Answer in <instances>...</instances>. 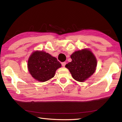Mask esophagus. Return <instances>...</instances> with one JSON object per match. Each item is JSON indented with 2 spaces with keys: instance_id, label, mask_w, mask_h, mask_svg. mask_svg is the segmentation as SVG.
Segmentation results:
<instances>
[{
  "instance_id": "obj_1",
  "label": "esophagus",
  "mask_w": 122,
  "mask_h": 122,
  "mask_svg": "<svg viewBox=\"0 0 122 122\" xmlns=\"http://www.w3.org/2000/svg\"><path fill=\"white\" fill-rule=\"evenodd\" d=\"M62 67H65L66 64V62H62Z\"/></svg>"
}]
</instances>
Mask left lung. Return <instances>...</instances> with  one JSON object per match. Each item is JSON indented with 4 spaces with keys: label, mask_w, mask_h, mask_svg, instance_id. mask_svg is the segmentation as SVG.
Here are the masks:
<instances>
[{
    "label": "left lung",
    "mask_w": 122,
    "mask_h": 122,
    "mask_svg": "<svg viewBox=\"0 0 122 122\" xmlns=\"http://www.w3.org/2000/svg\"><path fill=\"white\" fill-rule=\"evenodd\" d=\"M71 62L65 66L76 81L83 82L93 74L96 69L97 60L90 49L84 48L75 51L71 56Z\"/></svg>",
    "instance_id": "8db88e82"
}]
</instances>
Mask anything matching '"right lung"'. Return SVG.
<instances>
[{"label":"right lung","instance_id":"1","mask_svg":"<svg viewBox=\"0 0 122 122\" xmlns=\"http://www.w3.org/2000/svg\"><path fill=\"white\" fill-rule=\"evenodd\" d=\"M61 64L56 57L43 51H36L29 57L27 68L29 73L35 80L46 82L54 76Z\"/></svg>","mask_w":122,"mask_h":122}]
</instances>
